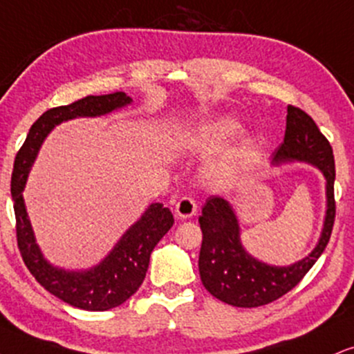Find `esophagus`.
<instances>
[{
	"label": "esophagus",
	"instance_id": "34e87169",
	"mask_svg": "<svg viewBox=\"0 0 354 354\" xmlns=\"http://www.w3.org/2000/svg\"><path fill=\"white\" fill-rule=\"evenodd\" d=\"M174 211H176V216L180 219H189L193 218L196 211H198V203H196L193 198L185 196V198H181L180 201L176 203V209Z\"/></svg>",
	"mask_w": 354,
	"mask_h": 354
}]
</instances>
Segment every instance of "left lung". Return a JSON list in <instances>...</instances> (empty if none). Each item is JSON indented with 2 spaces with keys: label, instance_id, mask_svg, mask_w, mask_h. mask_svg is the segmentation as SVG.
<instances>
[{
  "label": "left lung",
  "instance_id": "1",
  "mask_svg": "<svg viewBox=\"0 0 354 354\" xmlns=\"http://www.w3.org/2000/svg\"><path fill=\"white\" fill-rule=\"evenodd\" d=\"M308 163L317 166L326 181V212L318 244L292 266H270L255 259L241 242L236 212L225 199L211 196L203 206L199 225L203 244L199 275L212 297L232 306L254 308L270 304L290 292L323 254L335 223V158L331 145L304 110L288 105L283 143L272 155V165Z\"/></svg>",
  "mask_w": 354,
  "mask_h": 354
}]
</instances>
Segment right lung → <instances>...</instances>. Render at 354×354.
Here are the masks:
<instances>
[{"instance_id":"1","label":"right lung","mask_w":354,"mask_h":354,"mask_svg":"<svg viewBox=\"0 0 354 354\" xmlns=\"http://www.w3.org/2000/svg\"><path fill=\"white\" fill-rule=\"evenodd\" d=\"M130 104L131 99L125 92H113L107 95H88L74 104L49 109L32 123L12 168L11 196L21 257L46 290L66 304L88 312L115 308L138 290L147 275L153 249L174 223L171 211L161 203L150 204L142 218L127 229L100 263L87 270H64L50 266L36 244L24 206L23 189L42 142L55 125L77 117H100Z\"/></svg>"}]
</instances>
